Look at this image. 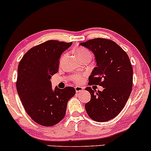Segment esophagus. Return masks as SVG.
Here are the masks:
<instances>
[{
	"instance_id": "obj_1",
	"label": "esophagus",
	"mask_w": 151,
	"mask_h": 151,
	"mask_svg": "<svg viewBox=\"0 0 151 151\" xmlns=\"http://www.w3.org/2000/svg\"><path fill=\"white\" fill-rule=\"evenodd\" d=\"M75 89H76V93H79V92H81V91H83V88L81 87V86H76V87L75 88Z\"/></svg>"
}]
</instances>
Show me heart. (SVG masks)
Wrapping results in <instances>:
<instances>
[{
  "label": "heart",
  "mask_w": 151,
  "mask_h": 151,
  "mask_svg": "<svg viewBox=\"0 0 151 151\" xmlns=\"http://www.w3.org/2000/svg\"><path fill=\"white\" fill-rule=\"evenodd\" d=\"M75 53L77 55L78 58L83 60V59L86 58H91V53L89 50H88L87 49L83 48H78L75 50ZM83 77L79 75H75L73 77V81L76 83H80L82 82Z\"/></svg>",
  "instance_id": "obj_1"
}]
</instances>
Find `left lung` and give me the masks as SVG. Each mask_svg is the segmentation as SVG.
Instances as JSON below:
<instances>
[{
    "label": "left lung",
    "instance_id": "left-lung-1",
    "mask_svg": "<svg viewBox=\"0 0 151 151\" xmlns=\"http://www.w3.org/2000/svg\"><path fill=\"white\" fill-rule=\"evenodd\" d=\"M81 45L96 57V67L89 76L88 85L103 87L102 91L86 88L91 96L85 105L86 111L95 121H110L121 113L131 93L133 68L129 57L110 39H91Z\"/></svg>",
    "mask_w": 151,
    "mask_h": 151
}]
</instances>
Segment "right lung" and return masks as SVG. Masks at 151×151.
Returning a JSON list of instances; mask_svg holds the SVG:
<instances>
[{"mask_svg":"<svg viewBox=\"0 0 151 151\" xmlns=\"http://www.w3.org/2000/svg\"><path fill=\"white\" fill-rule=\"evenodd\" d=\"M50 40L27 51L18 68L16 88L25 112L35 123L53 126L63 119L68 101L76 94L73 87L53 91L50 78L58 71L63 52L72 45Z\"/></svg>","mask_w":151,"mask_h":151,"instance_id":"1","label":"right lung"}]
</instances>
